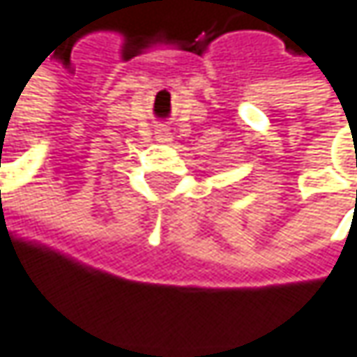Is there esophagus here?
<instances>
[{"label":"esophagus","mask_w":357,"mask_h":357,"mask_svg":"<svg viewBox=\"0 0 357 357\" xmlns=\"http://www.w3.org/2000/svg\"><path fill=\"white\" fill-rule=\"evenodd\" d=\"M156 139H158V142H169L171 135H169L167 129H156Z\"/></svg>","instance_id":"1"}]
</instances>
